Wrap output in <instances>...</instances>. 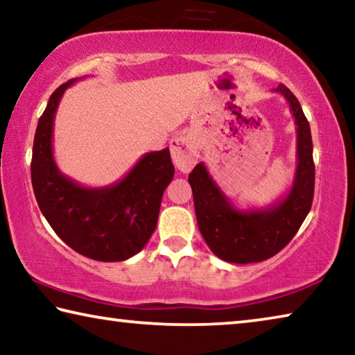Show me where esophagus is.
Returning <instances> with one entry per match:
<instances>
[{"instance_id": "34e87169", "label": "esophagus", "mask_w": 355, "mask_h": 355, "mask_svg": "<svg viewBox=\"0 0 355 355\" xmlns=\"http://www.w3.org/2000/svg\"><path fill=\"white\" fill-rule=\"evenodd\" d=\"M172 161L182 172H189L199 158V144L191 135H182L171 141Z\"/></svg>"}]
</instances>
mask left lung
I'll return each instance as SVG.
<instances>
[{"label":"left lung","instance_id":"1","mask_svg":"<svg viewBox=\"0 0 355 355\" xmlns=\"http://www.w3.org/2000/svg\"><path fill=\"white\" fill-rule=\"evenodd\" d=\"M274 92L288 101L296 123L297 166L290 191L266 208L241 209L233 205L203 163L197 164L188 178L202 236L213 254L228 263H258L274 257L296 235L313 202L315 164L310 125L290 89L280 84Z\"/></svg>","mask_w":355,"mask_h":355}]
</instances>
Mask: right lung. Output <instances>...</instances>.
<instances>
[{"instance_id": "right-lung-1", "label": "right lung", "mask_w": 355, "mask_h": 355, "mask_svg": "<svg viewBox=\"0 0 355 355\" xmlns=\"http://www.w3.org/2000/svg\"><path fill=\"white\" fill-rule=\"evenodd\" d=\"M51 94L34 136L31 180L42 214L62 241L78 254L97 261L128 260L152 236L161 199L172 182L169 148L142 155L119 182L87 188L64 175L53 155V125L65 89Z\"/></svg>"}]
</instances>
